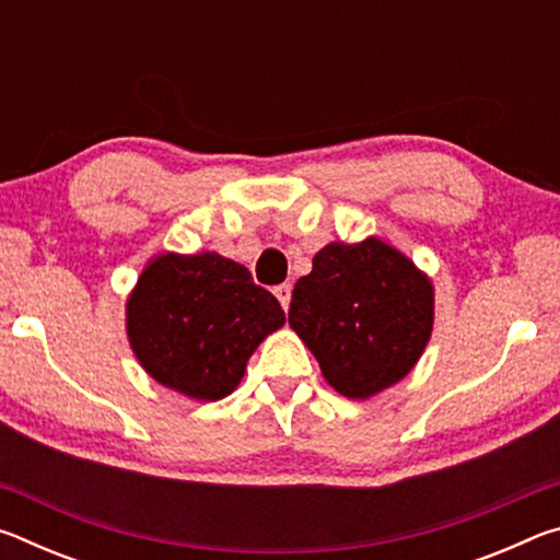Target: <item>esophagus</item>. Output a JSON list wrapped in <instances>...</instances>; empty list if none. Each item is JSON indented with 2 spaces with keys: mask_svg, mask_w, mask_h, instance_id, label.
I'll return each instance as SVG.
<instances>
[{
  "mask_svg": "<svg viewBox=\"0 0 560 560\" xmlns=\"http://www.w3.org/2000/svg\"><path fill=\"white\" fill-rule=\"evenodd\" d=\"M273 293H277V299L283 306V311H287L289 303H291V287H289V283H279V287L273 289Z\"/></svg>",
  "mask_w": 560,
  "mask_h": 560,
  "instance_id": "34e87169",
  "label": "esophagus"
}]
</instances>
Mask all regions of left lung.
I'll return each instance as SVG.
<instances>
[{
	"label": "left lung",
	"mask_w": 560,
	"mask_h": 560,
	"mask_svg": "<svg viewBox=\"0 0 560 560\" xmlns=\"http://www.w3.org/2000/svg\"><path fill=\"white\" fill-rule=\"evenodd\" d=\"M432 283L385 242H334L293 287L289 324L340 395L365 400L412 371L432 334Z\"/></svg>",
	"instance_id": "obj_1"
}]
</instances>
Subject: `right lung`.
I'll return each instance as SVG.
<instances>
[{"label":"right lung","mask_w":560,"mask_h":560,"mask_svg":"<svg viewBox=\"0 0 560 560\" xmlns=\"http://www.w3.org/2000/svg\"><path fill=\"white\" fill-rule=\"evenodd\" d=\"M283 311L242 264L214 252L163 254L128 299V336L158 383L197 400H220L240 385L246 360Z\"/></svg>","instance_id":"right-lung-1"}]
</instances>
